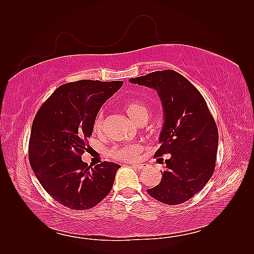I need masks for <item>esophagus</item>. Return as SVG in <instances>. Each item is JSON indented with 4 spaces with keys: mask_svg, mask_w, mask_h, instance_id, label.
I'll return each instance as SVG.
<instances>
[{
    "mask_svg": "<svg viewBox=\"0 0 254 254\" xmlns=\"http://www.w3.org/2000/svg\"><path fill=\"white\" fill-rule=\"evenodd\" d=\"M131 165L133 167L137 168V170H145V168H146V164H144V163H133Z\"/></svg>",
    "mask_w": 254,
    "mask_h": 254,
    "instance_id": "esophagus-1",
    "label": "esophagus"
}]
</instances>
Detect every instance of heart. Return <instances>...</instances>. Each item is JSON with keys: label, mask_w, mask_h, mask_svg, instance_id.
<instances>
[{"label": "heart", "mask_w": 254, "mask_h": 254, "mask_svg": "<svg viewBox=\"0 0 254 254\" xmlns=\"http://www.w3.org/2000/svg\"><path fill=\"white\" fill-rule=\"evenodd\" d=\"M124 110L135 124H144L148 120L150 115V108L142 101H131L125 105ZM103 124L102 114H98L94 121V131H99ZM141 148L137 144H128V145H120L114 146L109 151L110 156L120 161H130L133 160L139 155Z\"/></svg>", "instance_id": "obj_1"}]
</instances>
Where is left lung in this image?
I'll list each match as a JSON object with an SVG mask.
<instances>
[{
    "instance_id": "1",
    "label": "left lung",
    "mask_w": 254,
    "mask_h": 254,
    "mask_svg": "<svg viewBox=\"0 0 254 254\" xmlns=\"http://www.w3.org/2000/svg\"><path fill=\"white\" fill-rule=\"evenodd\" d=\"M129 81L155 89L164 112L161 146L155 157H171L165 160L161 182L147 193L170 205L188 201L214 173L218 147L216 123L200 92L176 71H156Z\"/></svg>"
}]
</instances>
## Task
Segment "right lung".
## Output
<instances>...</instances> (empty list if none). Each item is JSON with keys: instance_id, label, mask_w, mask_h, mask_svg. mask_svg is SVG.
<instances>
[{"instance_id": "1", "label": "right lung", "mask_w": 254, "mask_h": 254, "mask_svg": "<svg viewBox=\"0 0 254 254\" xmlns=\"http://www.w3.org/2000/svg\"><path fill=\"white\" fill-rule=\"evenodd\" d=\"M123 81L83 79L57 88L38 110L30 132L28 158L52 198L73 210H88L110 193L121 165L104 161L92 167L88 151L96 115Z\"/></svg>"}]
</instances>
